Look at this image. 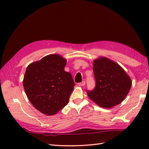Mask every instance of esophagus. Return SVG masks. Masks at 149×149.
<instances>
[{"label":"esophagus","mask_w":149,"mask_h":149,"mask_svg":"<svg viewBox=\"0 0 149 149\" xmlns=\"http://www.w3.org/2000/svg\"><path fill=\"white\" fill-rule=\"evenodd\" d=\"M78 84V86H83L85 85V81H82L81 83H79Z\"/></svg>","instance_id":"obj_1"}]
</instances>
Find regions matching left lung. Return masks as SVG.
<instances>
[{
	"label": "left lung",
	"mask_w": 149,
	"mask_h": 149,
	"mask_svg": "<svg viewBox=\"0 0 149 149\" xmlns=\"http://www.w3.org/2000/svg\"><path fill=\"white\" fill-rule=\"evenodd\" d=\"M93 72L96 87L86 90L88 97L98 106L110 108L118 105L131 88V79L123 68L106 57L94 60Z\"/></svg>",
	"instance_id": "left-lung-1"
}]
</instances>
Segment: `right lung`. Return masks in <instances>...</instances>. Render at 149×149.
Instances as JSON below:
<instances>
[{"label":"right lung","instance_id":"obj_1","mask_svg":"<svg viewBox=\"0 0 149 149\" xmlns=\"http://www.w3.org/2000/svg\"><path fill=\"white\" fill-rule=\"evenodd\" d=\"M66 64L64 58L53 54L26 68L23 81L26 96L44 114H55L68 103L75 84L71 73L65 71Z\"/></svg>","mask_w":149,"mask_h":149}]
</instances>
